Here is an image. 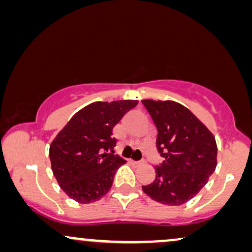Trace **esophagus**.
<instances>
[{
	"mask_svg": "<svg viewBox=\"0 0 252 252\" xmlns=\"http://www.w3.org/2000/svg\"><path fill=\"white\" fill-rule=\"evenodd\" d=\"M129 163L133 164V165H140L141 161H136V160H133V159H129Z\"/></svg>",
	"mask_w": 252,
	"mask_h": 252,
	"instance_id": "obj_1",
	"label": "esophagus"
}]
</instances>
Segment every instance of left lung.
Here are the masks:
<instances>
[{
    "mask_svg": "<svg viewBox=\"0 0 252 252\" xmlns=\"http://www.w3.org/2000/svg\"><path fill=\"white\" fill-rule=\"evenodd\" d=\"M157 127V149L164 161L156 178L142 186L151 199L165 205H181L209 181L217 166V143L204 124L180 103L143 99Z\"/></svg>",
    "mask_w": 252,
    "mask_h": 252,
    "instance_id": "1",
    "label": "left lung"
}]
</instances>
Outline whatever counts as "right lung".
<instances>
[{
  "label": "right lung",
  "mask_w": 252,
  "mask_h": 252,
  "mask_svg": "<svg viewBox=\"0 0 252 252\" xmlns=\"http://www.w3.org/2000/svg\"><path fill=\"white\" fill-rule=\"evenodd\" d=\"M137 103L122 99L88 104L53 140L49 148L51 170L68 197L87 204L108 194L116 171L126 163L113 155L117 140L112 137V129Z\"/></svg>",
  "instance_id": "obj_1"
}]
</instances>
